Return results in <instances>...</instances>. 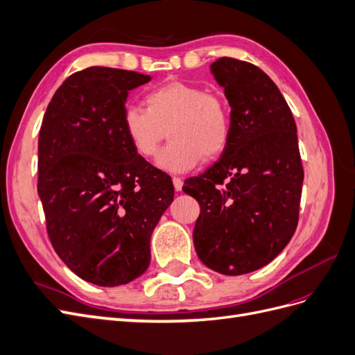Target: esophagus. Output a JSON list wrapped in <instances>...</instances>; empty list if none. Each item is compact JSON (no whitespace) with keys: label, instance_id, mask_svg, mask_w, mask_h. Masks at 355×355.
Masks as SVG:
<instances>
[{"label":"esophagus","instance_id":"esophagus-1","mask_svg":"<svg viewBox=\"0 0 355 355\" xmlns=\"http://www.w3.org/2000/svg\"><path fill=\"white\" fill-rule=\"evenodd\" d=\"M173 187H175V189L179 192V191H182V187H184V180H182L180 178H173Z\"/></svg>","mask_w":355,"mask_h":355}]
</instances>
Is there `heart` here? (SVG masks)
<instances>
[{
    "label": "heart",
    "instance_id": "1",
    "mask_svg": "<svg viewBox=\"0 0 355 355\" xmlns=\"http://www.w3.org/2000/svg\"><path fill=\"white\" fill-rule=\"evenodd\" d=\"M146 110L128 105L123 127L135 153L142 158L157 155L168 133L170 144L159 153L157 166L170 173H185L202 157L213 159L227 149L231 139V111L223 96L200 85L168 83L145 98Z\"/></svg>",
    "mask_w": 355,
    "mask_h": 355
}]
</instances>
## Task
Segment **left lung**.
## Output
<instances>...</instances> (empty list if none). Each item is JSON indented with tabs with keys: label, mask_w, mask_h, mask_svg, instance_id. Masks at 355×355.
<instances>
[{
	"label": "left lung",
	"mask_w": 355,
	"mask_h": 355,
	"mask_svg": "<svg viewBox=\"0 0 355 355\" xmlns=\"http://www.w3.org/2000/svg\"><path fill=\"white\" fill-rule=\"evenodd\" d=\"M210 69L231 106V139L218 163L184 191L201 209L192 234L200 261L241 275L270 263L293 237L304 168L296 123L275 83L232 58Z\"/></svg>",
	"instance_id": "left-lung-1"
}]
</instances>
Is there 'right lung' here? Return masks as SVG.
Wrapping results in <instances>:
<instances>
[{"label": "right lung", "mask_w": 355, "mask_h": 355, "mask_svg": "<svg viewBox=\"0 0 355 355\" xmlns=\"http://www.w3.org/2000/svg\"><path fill=\"white\" fill-rule=\"evenodd\" d=\"M149 80L105 67L75 72L40 128L49 239L69 270L96 286L127 284L148 270L153 231L173 201V182L135 153L123 127L128 92Z\"/></svg>", "instance_id": "add662e5"}]
</instances>
